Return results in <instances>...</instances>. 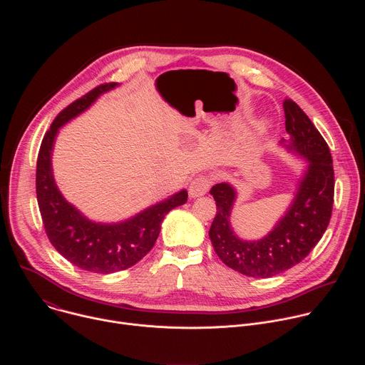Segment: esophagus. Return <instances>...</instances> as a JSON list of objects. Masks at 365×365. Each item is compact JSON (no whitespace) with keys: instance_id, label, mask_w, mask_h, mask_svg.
Wrapping results in <instances>:
<instances>
[{"instance_id":"esophagus-1","label":"esophagus","mask_w":365,"mask_h":365,"mask_svg":"<svg viewBox=\"0 0 365 365\" xmlns=\"http://www.w3.org/2000/svg\"><path fill=\"white\" fill-rule=\"evenodd\" d=\"M211 183H212V180H211L210 176H205V175L196 176V178L190 182V186H189V195H190V197H197V196L205 195L207 190H210Z\"/></svg>"}]
</instances>
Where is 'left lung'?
I'll use <instances>...</instances> for the list:
<instances>
[{"label":"left lung","instance_id":"obj_1","mask_svg":"<svg viewBox=\"0 0 365 365\" xmlns=\"http://www.w3.org/2000/svg\"><path fill=\"white\" fill-rule=\"evenodd\" d=\"M283 108L290 135L287 147L309 165L290 210L274 230L263 240H240L230 227L235 190L228 183L210 190L217 203L210 228L214 250L222 263L248 277H273L299 264L319 242L332 215L335 176L329 147L294 101L286 98Z\"/></svg>","mask_w":365,"mask_h":365}]
</instances>
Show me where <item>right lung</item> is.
<instances>
[{
    "label": "right lung",
    "mask_w": 365,
    "mask_h": 365,
    "mask_svg": "<svg viewBox=\"0 0 365 365\" xmlns=\"http://www.w3.org/2000/svg\"><path fill=\"white\" fill-rule=\"evenodd\" d=\"M117 83H101L62 110L46 131L37 155L36 193L48 241L68 262L82 270L108 274L134 266L154 247L162 221L173 207L187 200L182 190L121 224H95L79 214L58 190L51 175V147L61 125L85 111L91 103Z\"/></svg>",
    "instance_id": "add662e5"
}]
</instances>
